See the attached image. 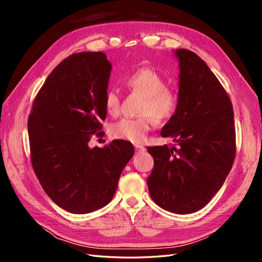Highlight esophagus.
Returning <instances> with one entry per match:
<instances>
[{
    "instance_id": "obj_1",
    "label": "esophagus",
    "mask_w": 262,
    "mask_h": 262,
    "mask_svg": "<svg viewBox=\"0 0 262 262\" xmlns=\"http://www.w3.org/2000/svg\"><path fill=\"white\" fill-rule=\"evenodd\" d=\"M134 148H136V152L137 153H143V152H145V147L143 145L136 144V145H134Z\"/></svg>"
}]
</instances>
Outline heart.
Instances as JSON below:
<instances>
[{"label":"heart","instance_id":"obj_1","mask_svg":"<svg viewBox=\"0 0 262 262\" xmlns=\"http://www.w3.org/2000/svg\"><path fill=\"white\" fill-rule=\"evenodd\" d=\"M123 85L132 93L143 96L139 118H123L110 126V134L116 139L141 143L152 129L154 121L166 123L175 116L178 108V95L166 87L165 78L152 68L142 67L123 78ZM120 97L114 91L105 96L106 112L117 116L120 113ZM154 118H152L151 117Z\"/></svg>","mask_w":262,"mask_h":262}]
</instances>
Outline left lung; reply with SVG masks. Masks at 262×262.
Returning <instances> with one entry per match:
<instances>
[{
  "mask_svg": "<svg viewBox=\"0 0 262 262\" xmlns=\"http://www.w3.org/2000/svg\"><path fill=\"white\" fill-rule=\"evenodd\" d=\"M178 108L162 129L171 146H148L154 167L148 191L162 209L176 214L201 210L221 189L236 153L231 98L199 55L177 49Z\"/></svg>",
  "mask_w": 262,
  "mask_h": 262,
  "instance_id": "1",
  "label": "left lung"
}]
</instances>
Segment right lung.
<instances>
[{"label": "right lung", "mask_w": 262, "mask_h": 262, "mask_svg": "<svg viewBox=\"0 0 262 262\" xmlns=\"http://www.w3.org/2000/svg\"><path fill=\"white\" fill-rule=\"evenodd\" d=\"M110 71L104 52L70 55L47 77L28 117L36 176L55 204L74 214L94 212L112 201L134 154L131 142L124 140L89 146L106 119Z\"/></svg>", "instance_id": "add662e5"}]
</instances>
